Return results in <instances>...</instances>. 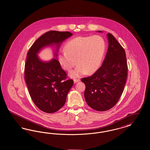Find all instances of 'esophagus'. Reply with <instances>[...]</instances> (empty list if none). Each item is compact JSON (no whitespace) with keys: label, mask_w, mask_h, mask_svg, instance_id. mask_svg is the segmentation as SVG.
Returning a JSON list of instances; mask_svg holds the SVG:
<instances>
[{"label":"esophagus","mask_w":150,"mask_h":150,"mask_svg":"<svg viewBox=\"0 0 150 150\" xmlns=\"http://www.w3.org/2000/svg\"><path fill=\"white\" fill-rule=\"evenodd\" d=\"M80 81V79H74V83H78V82Z\"/></svg>","instance_id":"obj_1"}]
</instances>
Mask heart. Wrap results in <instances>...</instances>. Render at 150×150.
Here are the masks:
<instances>
[{
	"label": "heart",
	"mask_w": 150,
	"mask_h": 150,
	"mask_svg": "<svg viewBox=\"0 0 150 150\" xmlns=\"http://www.w3.org/2000/svg\"><path fill=\"white\" fill-rule=\"evenodd\" d=\"M65 52L59 53L58 61L69 76L77 78L96 71L102 63L106 50V43L99 35L79 36L69 41L64 46Z\"/></svg>",
	"instance_id": "heart-1"
}]
</instances>
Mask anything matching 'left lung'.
Here are the masks:
<instances>
[{
  "label": "left lung",
  "instance_id": "left-lung-1",
  "mask_svg": "<svg viewBox=\"0 0 150 150\" xmlns=\"http://www.w3.org/2000/svg\"><path fill=\"white\" fill-rule=\"evenodd\" d=\"M107 37L108 47L101 67L92 76L81 80L86 85V102L98 111H107L116 104L123 92L128 74L125 50L111 34H107Z\"/></svg>",
  "mask_w": 150,
  "mask_h": 150
}]
</instances>
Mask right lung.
<instances>
[{
    "label": "right lung",
    "instance_id": "add662e5",
    "mask_svg": "<svg viewBox=\"0 0 150 150\" xmlns=\"http://www.w3.org/2000/svg\"><path fill=\"white\" fill-rule=\"evenodd\" d=\"M72 35L69 31H50L39 38L30 48L25 66V79L29 94L38 108L53 113L64 106L67 95L74 84L57 60L60 45ZM46 47H55L54 59L44 62L38 56Z\"/></svg>",
    "mask_w": 150,
    "mask_h": 150
}]
</instances>
